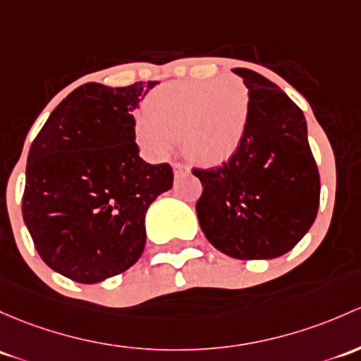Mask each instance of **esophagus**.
Listing matches in <instances>:
<instances>
[{
	"mask_svg": "<svg viewBox=\"0 0 361 361\" xmlns=\"http://www.w3.org/2000/svg\"><path fill=\"white\" fill-rule=\"evenodd\" d=\"M173 169H174V176H176V178L183 176V174H187L188 171H190V169L187 168V166L181 164V162H174V164H173Z\"/></svg>",
	"mask_w": 361,
	"mask_h": 361,
	"instance_id": "obj_1",
	"label": "esophagus"
}]
</instances>
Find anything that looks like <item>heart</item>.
<instances>
[{"instance_id":"heart-1","label":"heart","mask_w":361,"mask_h":361,"mask_svg":"<svg viewBox=\"0 0 361 361\" xmlns=\"http://www.w3.org/2000/svg\"><path fill=\"white\" fill-rule=\"evenodd\" d=\"M250 93L237 78L168 82L154 90L135 116V138L152 159L171 154L178 140L197 164L221 166L244 145Z\"/></svg>"}]
</instances>
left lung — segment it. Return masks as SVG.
I'll return each mask as SVG.
<instances>
[{"mask_svg": "<svg viewBox=\"0 0 361 361\" xmlns=\"http://www.w3.org/2000/svg\"><path fill=\"white\" fill-rule=\"evenodd\" d=\"M250 93V126L233 159L193 169L202 183L195 204L200 228L235 259H271L289 250L313 225L320 174L302 111L275 82L250 69H233Z\"/></svg>", "mask_w": 361, "mask_h": 361, "instance_id": "obj_1", "label": "left lung"}]
</instances>
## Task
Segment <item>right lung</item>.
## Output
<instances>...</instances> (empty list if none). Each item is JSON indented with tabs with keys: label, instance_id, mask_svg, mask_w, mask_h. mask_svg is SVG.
<instances>
[{
	"label": "right lung",
	"instance_id": "add662e5",
	"mask_svg": "<svg viewBox=\"0 0 361 361\" xmlns=\"http://www.w3.org/2000/svg\"><path fill=\"white\" fill-rule=\"evenodd\" d=\"M155 85L86 82L30 145L22 216L41 259L74 282L133 267L145 247L147 209L173 187V168L147 164L135 142L133 111Z\"/></svg>",
	"mask_w": 361,
	"mask_h": 361
}]
</instances>
